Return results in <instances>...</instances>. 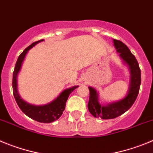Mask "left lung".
I'll return each instance as SVG.
<instances>
[{
  "label": "left lung",
  "mask_w": 153,
  "mask_h": 153,
  "mask_svg": "<svg viewBox=\"0 0 153 153\" xmlns=\"http://www.w3.org/2000/svg\"><path fill=\"white\" fill-rule=\"evenodd\" d=\"M114 43L119 56L130 68V88L127 94L123 99L107 105H102L98 101V93L94 88L88 87L90 91L88 104L89 112L94 117H100L104 120L117 117L130 109L137 99L141 84V71L134 55L132 54L129 48L121 41L114 39Z\"/></svg>",
  "instance_id": "1"
}]
</instances>
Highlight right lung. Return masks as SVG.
Instances as JSON below:
<instances>
[{"mask_svg":"<svg viewBox=\"0 0 153 153\" xmlns=\"http://www.w3.org/2000/svg\"><path fill=\"white\" fill-rule=\"evenodd\" d=\"M42 41H43V39H40V40L32 43L30 46L26 48L23 50V53L19 56L13 73V83L12 84H13V96H14L16 104L19 106L20 110L31 119L40 122V123H48L56 120L62 116V114H63V111H65V104H66L68 96L78 86H73L71 88H69L65 89L54 100H53L52 102L49 103V104H45V105H33V104H30L24 101L20 97L18 92H17L16 76H17V74L20 70V68H21L22 62H23L27 52L31 48L33 47L35 45L39 43V42H42Z\"/></svg>","mask_w":153,"mask_h":153,"instance_id":"1","label":"right lung"}]
</instances>
